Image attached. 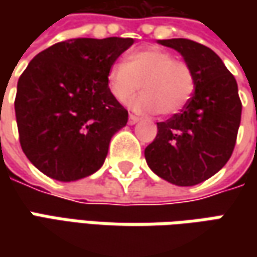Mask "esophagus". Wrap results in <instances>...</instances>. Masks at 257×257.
Here are the masks:
<instances>
[{
    "label": "esophagus",
    "instance_id": "obj_1",
    "mask_svg": "<svg viewBox=\"0 0 257 257\" xmlns=\"http://www.w3.org/2000/svg\"><path fill=\"white\" fill-rule=\"evenodd\" d=\"M139 120H140V118H139L137 115H134V114H130V115H128V124H132V125L137 123Z\"/></svg>",
    "mask_w": 257,
    "mask_h": 257
}]
</instances>
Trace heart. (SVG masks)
<instances>
[{
    "mask_svg": "<svg viewBox=\"0 0 257 257\" xmlns=\"http://www.w3.org/2000/svg\"><path fill=\"white\" fill-rule=\"evenodd\" d=\"M107 87L118 103H127L139 88L143 91L130 107L139 113L172 115L190 101L196 80L192 67L170 51L146 47L114 63L107 71Z\"/></svg>",
    "mask_w": 257,
    "mask_h": 257,
    "instance_id": "1",
    "label": "heart"
}]
</instances>
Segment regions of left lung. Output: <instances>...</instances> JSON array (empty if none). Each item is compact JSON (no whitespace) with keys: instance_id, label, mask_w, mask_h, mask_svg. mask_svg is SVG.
<instances>
[{"instance_id":"obj_1","label":"left lung","mask_w":257,"mask_h":257,"mask_svg":"<svg viewBox=\"0 0 257 257\" xmlns=\"http://www.w3.org/2000/svg\"><path fill=\"white\" fill-rule=\"evenodd\" d=\"M192 67L196 87L180 113L157 123L144 150L149 167L177 186H194L219 172L233 153L242 117L237 83L220 57L186 38L159 40Z\"/></svg>"}]
</instances>
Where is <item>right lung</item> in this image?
<instances>
[{
	"mask_svg": "<svg viewBox=\"0 0 257 257\" xmlns=\"http://www.w3.org/2000/svg\"><path fill=\"white\" fill-rule=\"evenodd\" d=\"M133 38H71L30 61L15 95L21 149L48 177L74 182L95 173L128 113L107 87V71Z\"/></svg>",
	"mask_w": 257,
	"mask_h": 257,
	"instance_id": "1",
	"label": "right lung"
}]
</instances>
